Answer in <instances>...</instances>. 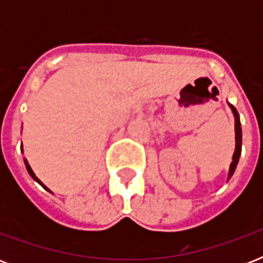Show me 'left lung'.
Returning a JSON list of instances; mask_svg holds the SVG:
<instances>
[{"mask_svg":"<svg viewBox=\"0 0 263 263\" xmlns=\"http://www.w3.org/2000/svg\"><path fill=\"white\" fill-rule=\"evenodd\" d=\"M229 107L232 109L233 116H235V139H236V147H235V153H233L232 157V164L229 166V173H228V179H231L235 172V169L237 166V162H239V158H240V153H241V127H240V119H239V113L235 109L233 105L229 103Z\"/></svg>","mask_w":263,"mask_h":263,"instance_id":"left-lung-1","label":"left lung"}]
</instances>
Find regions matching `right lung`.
<instances>
[{"label": "right lung", "mask_w": 263, "mask_h": 263, "mask_svg": "<svg viewBox=\"0 0 263 263\" xmlns=\"http://www.w3.org/2000/svg\"><path fill=\"white\" fill-rule=\"evenodd\" d=\"M24 164H26V168H27V171H28V173H30V176H31V177H32V179H34L35 181H36V183H39V184H41V185H42V187L45 188V190H47V191H49V192H51L50 190H49V188H47L46 185H45V184H43L42 181H41V180H39L38 177H36V176H35V173L32 172V169H31V166H30V165H28V162H27V160H24Z\"/></svg>", "instance_id": "right-lung-1"}]
</instances>
